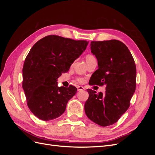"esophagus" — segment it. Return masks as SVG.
Listing matches in <instances>:
<instances>
[{"label":"esophagus","mask_w":155,"mask_h":155,"mask_svg":"<svg viewBox=\"0 0 155 155\" xmlns=\"http://www.w3.org/2000/svg\"><path fill=\"white\" fill-rule=\"evenodd\" d=\"M77 88H78V91H81L85 90V88H84V87H82V86H78V87H77Z\"/></svg>","instance_id":"34e87169"}]
</instances>
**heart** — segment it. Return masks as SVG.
<instances>
[{
    "instance_id": "b5f03b06",
    "label": "heart",
    "mask_w": 155,
    "mask_h": 155,
    "mask_svg": "<svg viewBox=\"0 0 155 155\" xmlns=\"http://www.w3.org/2000/svg\"><path fill=\"white\" fill-rule=\"evenodd\" d=\"M94 56H93L92 55H91V54L87 55L86 56V61L88 62V61H90V60H91V59H94ZM78 81H79V82H82V81H83V79H82L81 78H79V79H78Z\"/></svg>"
}]
</instances>
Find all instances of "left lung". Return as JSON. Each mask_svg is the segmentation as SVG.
<instances>
[{
  "instance_id": "1",
  "label": "left lung",
  "mask_w": 155,
  "mask_h": 155,
  "mask_svg": "<svg viewBox=\"0 0 155 155\" xmlns=\"http://www.w3.org/2000/svg\"><path fill=\"white\" fill-rule=\"evenodd\" d=\"M91 52L97 60L98 69L90 85H106L105 93L88 89L85 112L93 122L102 127L115 124L128 109L136 89L137 69L130 51L118 40L92 41Z\"/></svg>"
}]
</instances>
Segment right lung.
Masks as SVG:
<instances>
[{
	"mask_svg": "<svg viewBox=\"0 0 155 155\" xmlns=\"http://www.w3.org/2000/svg\"><path fill=\"white\" fill-rule=\"evenodd\" d=\"M87 41L48 35L33 46L22 68V88L27 105L37 118L48 121L58 118L77 88L58 86V78L86 50Z\"/></svg>",
	"mask_w": 155,
	"mask_h": 155,
	"instance_id": "right-lung-1",
	"label": "right lung"
}]
</instances>
